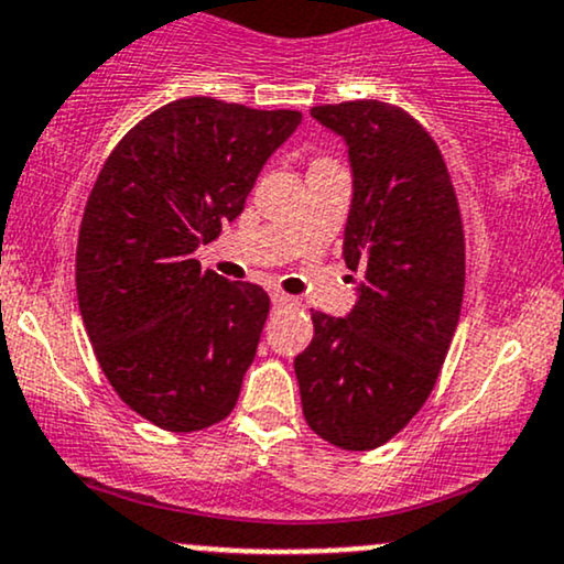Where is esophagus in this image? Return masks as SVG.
<instances>
[{
	"label": "esophagus",
	"mask_w": 564,
	"mask_h": 564,
	"mask_svg": "<svg viewBox=\"0 0 564 564\" xmlns=\"http://www.w3.org/2000/svg\"><path fill=\"white\" fill-rule=\"evenodd\" d=\"M273 304H275V307H291V304H296V300H294V296L281 294V291H275V294H273Z\"/></svg>",
	"instance_id": "34e87169"
}]
</instances>
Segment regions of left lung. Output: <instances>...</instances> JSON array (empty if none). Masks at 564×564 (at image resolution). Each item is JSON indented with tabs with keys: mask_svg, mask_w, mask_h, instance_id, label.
I'll return each instance as SVG.
<instances>
[{
	"mask_svg": "<svg viewBox=\"0 0 564 564\" xmlns=\"http://www.w3.org/2000/svg\"><path fill=\"white\" fill-rule=\"evenodd\" d=\"M352 172L341 254L364 270L345 318L313 313L315 336L296 355L310 430L345 451L398 435L435 387L464 296V230L435 140L379 100L318 106Z\"/></svg>",
	"mask_w": 564,
	"mask_h": 564,
	"instance_id": "1",
	"label": "left lung"
}]
</instances>
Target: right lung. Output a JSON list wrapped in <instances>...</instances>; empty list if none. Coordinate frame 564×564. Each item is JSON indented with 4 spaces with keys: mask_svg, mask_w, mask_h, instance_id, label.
<instances>
[{
    "mask_svg": "<svg viewBox=\"0 0 564 564\" xmlns=\"http://www.w3.org/2000/svg\"><path fill=\"white\" fill-rule=\"evenodd\" d=\"M300 124V111L185 97L142 119L97 174L76 249L84 328L119 398L161 430H206L236 408L270 296L193 254L241 215Z\"/></svg>",
    "mask_w": 564,
    "mask_h": 564,
    "instance_id": "1",
    "label": "right lung"
}]
</instances>
